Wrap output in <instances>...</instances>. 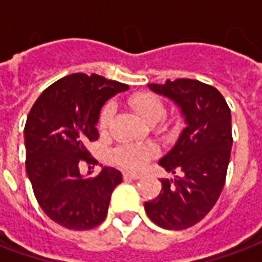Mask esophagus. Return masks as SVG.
<instances>
[{"instance_id":"1","label":"esophagus","mask_w":262,"mask_h":262,"mask_svg":"<svg viewBox=\"0 0 262 262\" xmlns=\"http://www.w3.org/2000/svg\"><path fill=\"white\" fill-rule=\"evenodd\" d=\"M123 177H125V178H129V180H140V178H142V176H140V174H136V172H125Z\"/></svg>"}]
</instances>
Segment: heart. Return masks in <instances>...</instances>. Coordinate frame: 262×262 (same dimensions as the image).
Returning a JSON list of instances; mask_svg holds the SVG:
<instances>
[{"mask_svg":"<svg viewBox=\"0 0 262 262\" xmlns=\"http://www.w3.org/2000/svg\"><path fill=\"white\" fill-rule=\"evenodd\" d=\"M130 105L142 119L147 123H157L164 118L165 106L163 101L153 94H136L130 98ZM115 108L112 103L105 105L99 115V127L105 130L114 118ZM154 156V148L150 146L126 144L114 153L115 160L127 170H140Z\"/></svg>","mask_w":262,"mask_h":262,"instance_id":"obj_1","label":"heart"}]
</instances>
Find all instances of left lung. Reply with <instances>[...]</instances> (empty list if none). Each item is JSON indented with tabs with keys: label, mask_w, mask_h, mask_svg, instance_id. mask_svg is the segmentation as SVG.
I'll list each match as a JSON object with an SVG mask.
<instances>
[{
	"label": "left lung",
	"mask_w": 262,
	"mask_h": 262,
	"mask_svg": "<svg viewBox=\"0 0 262 262\" xmlns=\"http://www.w3.org/2000/svg\"><path fill=\"white\" fill-rule=\"evenodd\" d=\"M147 86L176 103L185 127L159 160L167 172L180 176L161 178V192L144 203V209L160 227L182 230L209 213L225 187L233 146L231 112L214 86L198 80L178 78Z\"/></svg>",
	"instance_id": "obj_1"
}]
</instances>
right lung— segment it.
<instances>
[{
	"label": "right lung",
	"mask_w": 262,
	"mask_h": 262,
	"mask_svg": "<svg viewBox=\"0 0 262 262\" xmlns=\"http://www.w3.org/2000/svg\"><path fill=\"white\" fill-rule=\"evenodd\" d=\"M129 85L101 75H67L46 88L26 119V174L33 193L50 219L71 230L101 225L111 195L122 182L119 170L102 167L97 177L80 174L85 144L98 139L103 103Z\"/></svg>",
	"instance_id": "add662e5"
}]
</instances>
